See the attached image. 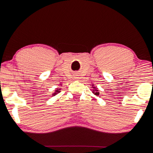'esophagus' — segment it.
I'll return each mask as SVG.
<instances>
[{
  "instance_id": "34e87169",
  "label": "esophagus",
  "mask_w": 153,
  "mask_h": 153,
  "mask_svg": "<svg viewBox=\"0 0 153 153\" xmlns=\"http://www.w3.org/2000/svg\"><path fill=\"white\" fill-rule=\"evenodd\" d=\"M76 78H77V77H76Z\"/></svg>"
}]
</instances>
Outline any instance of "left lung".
<instances>
[{"instance_id":"obj_1","label":"left lung","mask_w":153,"mask_h":153,"mask_svg":"<svg viewBox=\"0 0 153 153\" xmlns=\"http://www.w3.org/2000/svg\"><path fill=\"white\" fill-rule=\"evenodd\" d=\"M91 86H92L91 87L93 88L92 93L94 94V95H96L97 97H98L99 95V89L97 88V87L94 86V84H92Z\"/></svg>"}]
</instances>
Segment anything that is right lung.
Masks as SVG:
<instances>
[{"instance_id":"add662e5","label":"right lung","mask_w":153,"mask_h":153,"mask_svg":"<svg viewBox=\"0 0 153 153\" xmlns=\"http://www.w3.org/2000/svg\"><path fill=\"white\" fill-rule=\"evenodd\" d=\"M60 85H62V83H60ZM61 88H56V89H55V91H54V92L52 94V96H55V95H56L58 93H59L60 91H61Z\"/></svg>"}]
</instances>
